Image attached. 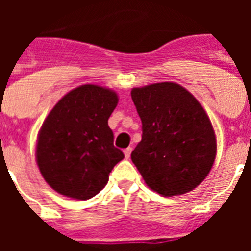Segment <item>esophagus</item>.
Returning a JSON list of instances; mask_svg holds the SVG:
<instances>
[{
  "instance_id": "1",
  "label": "esophagus",
  "mask_w": 251,
  "mask_h": 251,
  "mask_svg": "<svg viewBox=\"0 0 251 251\" xmlns=\"http://www.w3.org/2000/svg\"><path fill=\"white\" fill-rule=\"evenodd\" d=\"M131 150H133V149H131V147H127V149L124 150V153H125V157H126V159H129V157H130V153H131Z\"/></svg>"
}]
</instances>
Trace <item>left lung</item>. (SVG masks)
Listing matches in <instances>:
<instances>
[{"mask_svg":"<svg viewBox=\"0 0 251 251\" xmlns=\"http://www.w3.org/2000/svg\"><path fill=\"white\" fill-rule=\"evenodd\" d=\"M142 120V141L131 160L146 185L164 197L189 193L210 173L216 137L206 110L173 82L133 88Z\"/></svg>","mask_w":251,"mask_h":251,"instance_id":"8db88e82","label":"left lung"}]
</instances>
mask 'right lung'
<instances>
[{
  "label": "right lung",
  "mask_w": 251,
  "mask_h": 251,
  "mask_svg": "<svg viewBox=\"0 0 251 251\" xmlns=\"http://www.w3.org/2000/svg\"><path fill=\"white\" fill-rule=\"evenodd\" d=\"M117 102L114 91L83 84L53 106L36 143L37 167L53 190L86 201L104 189L113 167L124 159L108 126Z\"/></svg>",
  "instance_id": "1"
}]
</instances>
